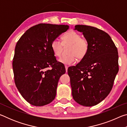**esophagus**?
Masks as SVG:
<instances>
[{
	"label": "esophagus",
	"mask_w": 127,
	"mask_h": 127,
	"mask_svg": "<svg viewBox=\"0 0 127 127\" xmlns=\"http://www.w3.org/2000/svg\"><path fill=\"white\" fill-rule=\"evenodd\" d=\"M65 70H66V72H67V71H68V66H66V65H65Z\"/></svg>",
	"instance_id": "esophagus-1"
}]
</instances>
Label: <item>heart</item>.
Masks as SVG:
<instances>
[{
	"label": "heart",
	"instance_id": "obj_1",
	"mask_svg": "<svg viewBox=\"0 0 127 127\" xmlns=\"http://www.w3.org/2000/svg\"><path fill=\"white\" fill-rule=\"evenodd\" d=\"M62 42L57 39L54 40L51 44V48L56 57H61L63 46L70 45L68 50V55H63L59 59L61 63L65 65L73 64L77 59H81L84 58L89 50V42L84 38H81L79 33L71 31L62 36Z\"/></svg>",
	"mask_w": 127,
	"mask_h": 127
}]
</instances>
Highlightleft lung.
<instances>
[{
	"mask_svg": "<svg viewBox=\"0 0 127 127\" xmlns=\"http://www.w3.org/2000/svg\"><path fill=\"white\" fill-rule=\"evenodd\" d=\"M89 42L87 53L68 69L72 94L78 104L92 106L101 102L112 89L119 70L118 49L108 34L97 28L75 26Z\"/></svg>",
	"mask_w": 127,
	"mask_h": 127,
	"instance_id": "1",
	"label": "left lung"
}]
</instances>
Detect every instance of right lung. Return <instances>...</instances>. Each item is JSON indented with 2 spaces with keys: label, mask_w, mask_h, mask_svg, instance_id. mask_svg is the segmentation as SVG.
Listing matches in <instances>:
<instances>
[{
  "label": "right lung",
  "mask_w": 127,
  "mask_h": 127,
  "mask_svg": "<svg viewBox=\"0 0 127 127\" xmlns=\"http://www.w3.org/2000/svg\"><path fill=\"white\" fill-rule=\"evenodd\" d=\"M68 29V25L40 23L27 30L17 42L12 64L15 84L30 104L44 106L55 98L65 68L57 62L51 44Z\"/></svg>",
  "instance_id": "right-lung-1"
}]
</instances>
